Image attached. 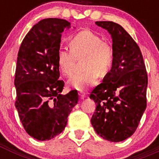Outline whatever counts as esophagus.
I'll return each instance as SVG.
<instances>
[{"instance_id": "34e87169", "label": "esophagus", "mask_w": 159, "mask_h": 159, "mask_svg": "<svg viewBox=\"0 0 159 159\" xmlns=\"http://www.w3.org/2000/svg\"><path fill=\"white\" fill-rule=\"evenodd\" d=\"M79 95H80V97L81 99H84V98H86L87 97L86 94L84 93V92H79Z\"/></svg>"}]
</instances>
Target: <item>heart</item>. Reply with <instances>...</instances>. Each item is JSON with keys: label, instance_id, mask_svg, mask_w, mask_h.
<instances>
[{"label": "heart", "instance_id": "obj_1", "mask_svg": "<svg viewBox=\"0 0 159 159\" xmlns=\"http://www.w3.org/2000/svg\"><path fill=\"white\" fill-rule=\"evenodd\" d=\"M69 48L70 52L60 49L57 53L58 67L64 75L72 74L75 58L85 57V71L74 75L68 81L74 89L84 92L96 84L98 74L104 76L110 71L113 64V50L94 32L89 30L78 32L70 39Z\"/></svg>", "mask_w": 159, "mask_h": 159}]
</instances>
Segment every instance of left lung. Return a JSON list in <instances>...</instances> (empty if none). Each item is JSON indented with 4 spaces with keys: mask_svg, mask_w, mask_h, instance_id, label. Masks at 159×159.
<instances>
[{
    "mask_svg": "<svg viewBox=\"0 0 159 159\" xmlns=\"http://www.w3.org/2000/svg\"><path fill=\"white\" fill-rule=\"evenodd\" d=\"M112 39L113 64L90 98L96 109L91 123L97 134L121 142L134 134L147 107V74L139 48L121 25L96 21Z\"/></svg>",
    "mask_w": 159,
    "mask_h": 159,
    "instance_id": "8db88e82",
    "label": "left lung"
}]
</instances>
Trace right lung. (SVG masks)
Here are the masks:
<instances>
[{
	"label": "right lung",
	"instance_id": "right-lung-1",
	"mask_svg": "<svg viewBox=\"0 0 159 159\" xmlns=\"http://www.w3.org/2000/svg\"><path fill=\"white\" fill-rule=\"evenodd\" d=\"M70 28L65 20H42L25 36L18 52L15 107L26 132L40 141L51 139L64 130L78 102L75 90L61 94L64 82L59 80L61 33Z\"/></svg>",
	"mask_w": 159,
	"mask_h": 159
}]
</instances>
